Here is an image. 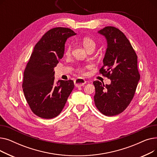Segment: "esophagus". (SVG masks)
<instances>
[{"instance_id":"esophagus-1","label":"esophagus","mask_w":157,"mask_h":157,"mask_svg":"<svg viewBox=\"0 0 157 157\" xmlns=\"http://www.w3.org/2000/svg\"><path fill=\"white\" fill-rule=\"evenodd\" d=\"M86 83V81L82 79V78H77L75 81H74V85L76 87H81V86H83L85 83Z\"/></svg>"}]
</instances>
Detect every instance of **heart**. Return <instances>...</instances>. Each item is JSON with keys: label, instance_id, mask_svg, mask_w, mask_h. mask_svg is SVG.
Returning a JSON list of instances; mask_svg holds the SVG:
<instances>
[{"label": "heart", "instance_id": "b5f03b06", "mask_svg": "<svg viewBox=\"0 0 157 157\" xmlns=\"http://www.w3.org/2000/svg\"><path fill=\"white\" fill-rule=\"evenodd\" d=\"M81 43L84 48L86 49L87 51H88L90 49H94L96 47V43L94 41L93 39L90 37H85L81 40ZM71 51V46L70 44H68L65 48V53L66 54H69ZM78 71L81 72V73H83L84 72V69L82 68H78Z\"/></svg>", "mask_w": 157, "mask_h": 157}]
</instances>
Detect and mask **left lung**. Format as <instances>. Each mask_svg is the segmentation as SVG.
<instances>
[{"label":"left lung","mask_w":157,"mask_h":157,"mask_svg":"<svg viewBox=\"0 0 157 157\" xmlns=\"http://www.w3.org/2000/svg\"><path fill=\"white\" fill-rule=\"evenodd\" d=\"M107 40V49L100 73L111 79L110 85L95 81L94 102L105 116L112 117L124 111L132 100L140 79L137 56L125 34L114 27L98 32Z\"/></svg>","instance_id":"left-lung-1"}]
</instances>
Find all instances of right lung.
Returning a JSON list of instances; mask_svg holds the SVG:
<instances>
[{"instance_id": "1", "label": "right lung", "mask_w": 157, "mask_h": 157, "mask_svg": "<svg viewBox=\"0 0 157 157\" xmlns=\"http://www.w3.org/2000/svg\"><path fill=\"white\" fill-rule=\"evenodd\" d=\"M76 34L68 28L48 30L36 44L23 72V91L32 111L40 118L59 115L74 86L72 80L55 83L54 68L62 59L67 39Z\"/></svg>"}]
</instances>
